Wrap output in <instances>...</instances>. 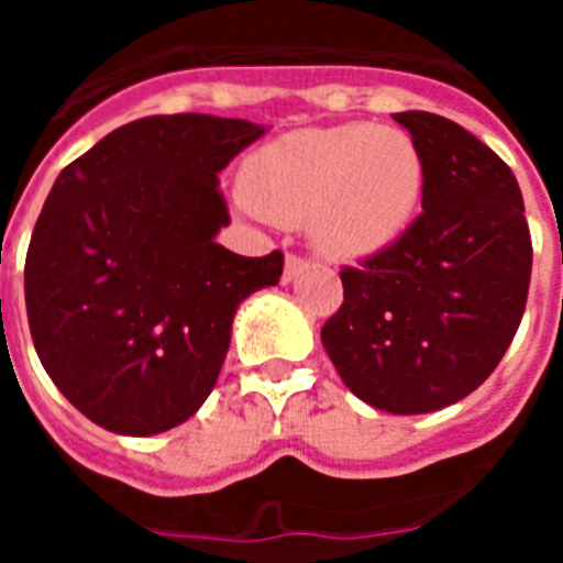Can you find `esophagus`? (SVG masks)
I'll return each mask as SVG.
<instances>
[{"label": "esophagus", "mask_w": 563, "mask_h": 563, "mask_svg": "<svg viewBox=\"0 0 563 563\" xmlns=\"http://www.w3.org/2000/svg\"><path fill=\"white\" fill-rule=\"evenodd\" d=\"M307 267H310V262H307V258L287 256V262H285V273H282V282H285V285H290V282H296V278L301 276V273H305Z\"/></svg>", "instance_id": "1"}]
</instances>
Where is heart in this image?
I'll return each instance as SVG.
<instances>
[{"label": "heart", "mask_w": 563, "mask_h": 563, "mask_svg": "<svg viewBox=\"0 0 563 563\" xmlns=\"http://www.w3.org/2000/svg\"><path fill=\"white\" fill-rule=\"evenodd\" d=\"M242 211L305 225L318 253L361 262L409 231L426 194V161L409 132L369 123L301 129L242 168Z\"/></svg>", "instance_id": "heart-1"}]
</instances>
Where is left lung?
<instances>
[{
    "mask_svg": "<svg viewBox=\"0 0 563 563\" xmlns=\"http://www.w3.org/2000/svg\"><path fill=\"white\" fill-rule=\"evenodd\" d=\"M426 161L422 213L389 251L343 267L321 343L352 395L429 415L490 377L519 330L533 245L514 172L460 123L397 112Z\"/></svg>",
    "mask_w": 563,
    "mask_h": 563,
    "instance_id": "1",
    "label": "left lung"
}]
</instances>
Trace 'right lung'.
Segmentation results:
<instances>
[{
	"mask_svg": "<svg viewBox=\"0 0 563 563\" xmlns=\"http://www.w3.org/2000/svg\"><path fill=\"white\" fill-rule=\"evenodd\" d=\"M267 126L154 114L109 132L47 194L24 262L38 361L84 417L152 437L217 386L239 305L276 287L285 256L217 242L220 172Z\"/></svg>",
	"mask_w": 563,
	"mask_h": 563,
	"instance_id": "1",
	"label": "right lung"
}]
</instances>
